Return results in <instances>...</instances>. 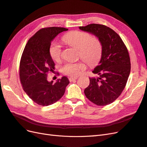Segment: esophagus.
I'll list each match as a JSON object with an SVG mask.
<instances>
[{"label":"esophagus","instance_id":"esophagus-1","mask_svg":"<svg viewBox=\"0 0 147 147\" xmlns=\"http://www.w3.org/2000/svg\"><path fill=\"white\" fill-rule=\"evenodd\" d=\"M78 78V77H70L69 79V80L71 82V81H73L74 80H76Z\"/></svg>","mask_w":147,"mask_h":147}]
</instances>
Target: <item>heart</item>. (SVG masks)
I'll use <instances>...</instances> for the list:
<instances>
[{"label": "heart", "instance_id": "obj_1", "mask_svg": "<svg viewBox=\"0 0 147 147\" xmlns=\"http://www.w3.org/2000/svg\"><path fill=\"white\" fill-rule=\"evenodd\" d=\"M63 40L69 45L79 49L80 56L90 65L97 64L101 58L102 45L99 38L87 32L75 30L68 32L63 37ZM50 54L53 59L60 60L62 56L61 47L58 43L53 42L50 47ZM86 65L83 63H66L62 67L64 74L77 76L85 70Z\"/></svg>", "mask_w": 147, "mask_h": 147}]
</instances>
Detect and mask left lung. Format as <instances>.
Wrapping results in <instances>:
<instances>
[{
    "label": "left lung",
    "instance_id": "8db88e82",
    "mask_svg": "<svg viewBox=\"0 0 147 147\" xmlns=\"http://www.w3.org/2000/svg\"><path fill=\"white\" fill-rule=\"evenodd\" d=\"M79 29L99 39L102 54L99 65L92 73L99 77L90 78V84L84 91L93 103L104 106L112 103L125 88L131 71L130 57L121 37L107 26L91 24Z\"/></svg>",
    "mask_w": 147,
    "mask_h": 147
}]
</instances>
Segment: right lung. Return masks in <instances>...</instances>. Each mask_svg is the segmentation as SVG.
<instances>
[{
    "label": "right lung",
    "mask_w": 147,
    "mask_h": 147,
    "mask_svg": "<svg viewBox=\"0 0 147 147\" xmlns=\"http://www.w3.org/2000/svg\"><path fill=\"white\" fill-rule=\"evenodd\" d=\"M67 30L64 28H43L29 40L24 49L20 64L21 83L26 94L40 105H50L59 100L69 83L65 76L55 83L47 80V74L53 72L55 65L50 54L51 42Z\"/></svg>",
    "instance_id": "obj_1"
}]
</instances>
